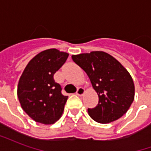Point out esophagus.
Returning a JSON list of instances; mask_svg holds the SVG:
<instances>
[{"label": "esophagus", "mask_w": 151, "mask_h": 151, "mask_svg": "<svg viewBox=\"0 0 151 151\" xmlns=\"http://www.w3.org/2000/svg\"><path fill=\"white\" fill-rule=\"evenodd\" d=\"M84 93H85V89L82 88V87H79L77 92H76V94L79 95V96H82V95H84Z\"/></svg>", "instance_id": "esophagus-1"}]
</instances>
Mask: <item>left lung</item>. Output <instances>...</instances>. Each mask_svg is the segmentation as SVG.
I'll use <instances>...</instances> for the list:
<instances>
[{
    "label": "left lung",
    "instance_id": "8db88e82",
    "mask_svg": "<svg viewBox=\"0 0 151 151\" xmlns=\"http://www.w3.org/2000/svg\"><path fill=\"white\" fill-rule=\"evenodd\" d=\"M72 59L88 75L99 95V104L88 108L96 122L108 124L125 114L134 99V83L127 69L104 52L73 55Z\"/></svg>",
    "mask_w": 151,
    "mask_h": 151
}]
</instances>
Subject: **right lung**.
Returning a JSON list of instances; mask_svg holds the SVG:
<instances>
[{
  "mask_svg": "<svg viewBox=\"0 0 151 151\" xmlns=\"http://www.w3.org/2000/svg\"><path fill=\"white\" fill-rule=\"evenodd\" d=\"M69 54L56 48L41 52L29 61L19 79L18 97L22 108L39 123L52 124L59 120L68 96L53 78Z\"/></svg>",
  "mask_w": 151,
  "mask_h": 151,
  "instance_id": "1",
  "label": "right lung"
}]
</instances>
